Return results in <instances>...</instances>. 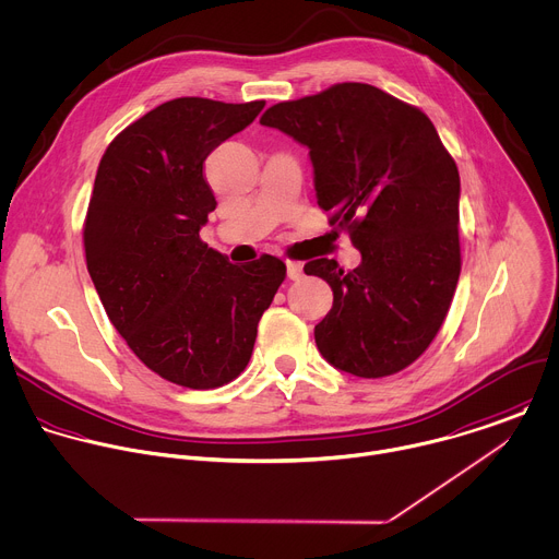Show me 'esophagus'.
<instances>
[{"label": "esophagus", "mask_w": 559, "mask_h": 559, "mask_svg": "<svg viewBox=\"0 0 559 559\" xmlns=\"http://www.w3.org/2000/svg\"><path fill=\"white\" fill-rule=\"evenodd\" d=\"M286 269H288L290 280H301L304 277V264L301 262H286Z\"/></svg>", "instance_id": "esophagus-1"}]
</instances>
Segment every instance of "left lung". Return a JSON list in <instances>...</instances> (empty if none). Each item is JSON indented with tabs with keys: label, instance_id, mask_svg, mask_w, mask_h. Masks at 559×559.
I'll use <instances>...</instances> for the list:
<instances>
[{
	"label": "left lung",
	"instance_id": "obj_1",
	"mask_svg": "<svg viewBox=\"0 0 559 559\" xmlns=\"http://www.w3.org/2000/svg\"><path fill=\"white\" fill-rule=\"evenodd\" d=\"M260 124L308 146L317 203L362 258L304 266L334 293L314 325L321 356L358 378L402 371L437 336L461 273L454 159L426 114L365 83L273 105Z\"/></svg>",
	"mask_w": 559,
	"mask_h": 559
}]
</instances>
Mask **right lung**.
<instances>
[{"mask_svg": "<svg viewBox=\"0 0 559 559\" xmlns=\"http://www.w3.org/2000/svg\"><path fill=\"white\" fill-rule=\"evenodd\" d=\"M262 109L264 100L164 103L109 144L96 173L83 229L92 282L133 354L188 389L245 371L286 277L275 255L238 266L199 236L216 210L203 164Z\"/></svg>", "mask_w": 559, "mask_h": 559, "instance_id": "obj_1", "label": "right lung"}]
</instances>
